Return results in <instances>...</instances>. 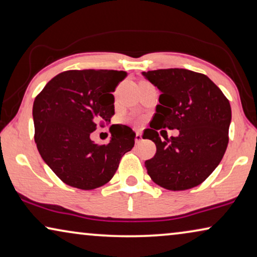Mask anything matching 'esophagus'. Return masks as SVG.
I'll return each instance as SVG.
<instances>
[{
	"label": "esophagus",
	"mask_w": 257,
	"mask_h": 257,
	"mask_svg": "<svg viewBox=\"0 0 257 257\" xmlns=\"http://www.w3.org/2000/svg\"><path fill=\"white\" fill-rule=\"evenodd\" d=\"M142 141H143V137H142V134H141V133H137V134H136V137H135V142H136L137 144H139L140 142H142Z\"/></svg>",
	"instance_id": "obj_1"
}]
</instances>
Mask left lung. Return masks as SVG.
<instances>
[{
  "label": "left lung",
  "instance_id": "left-lung-1",
  "mask_svg": "<svg viewBox=\"0 0 257 257\" xmlns=\"http://www.w3.org/2000/svg\"><path fill=\"white\" fill-rule=\"evenodd\" d=\"M143 76L160 91L155 123L143 134V139L155 142L157 148L153 158L145 162L148 174L168 190L201 185L226 151L232 117L228 99L200 72L174 68L143 72ZM164 127L178 128L179 135L168 139L162 134Z\"/></svg>",
  "mask_w": 257,
  "mask_h": 257
}]
</instances>
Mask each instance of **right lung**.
I'll use <instances>...</instances> for the list:
<instances>
[{"mask_svg": "<svg viewBox=\"0 0 257 257\" xmlns=\"http://www.w3.org/2000/svg\"><path fill=\"white\" fill-rule=\"evenodd\" d=\"M117 70H68L46 84L33 102L34 141L45 163L68 186L83 190L104 186L120 160L134 148L136 134L124 125L109 143L95 144L90 135L98 122L114 115Z\"/></svg>", "mask_w": 257, "mask_h": 257, "instance_id": "right-lung-1", "label": "right lung"}]
</instances>
